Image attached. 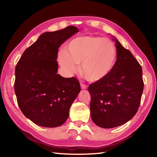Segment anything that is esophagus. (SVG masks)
Returning <instances> with one entry per match:
<instances>
[{
	"label": "esophagus",
	"mask_w": 157,
	"mask_h": 157,
	"mask_svg": "<svg viewBox=\"0 0 157 157\" xmlns=\"http://www.w3.org/2000/svg\"><path fill=\"white\" fill-rule=\"evenodd\" d=\"M80 86H81V88H82V90H84V89L87 88V86L84 85V84H82V83H81V84H80Z\"/></svg>",
	"instance_id": "obj_1"
}]
</instances>
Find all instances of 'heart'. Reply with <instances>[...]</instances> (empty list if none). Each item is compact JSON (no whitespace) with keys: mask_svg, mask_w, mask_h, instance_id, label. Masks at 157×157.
Returning <instances> with one entry per match:
<instances>
[{"mask_svg":"<svg viewBox=\"0 0 157 157\" xmlns=\"http://www.w3.org/2000/svg\"><path fill=\"white\" fill-rule=\"evenodd\" d=\"M65 51L58 54V62L67 75H71L81 64L82 75L88 81L102 82L111 74L117 61V51L111 40L95 36L72 39Z\"/></svg>","mask_w":157,"mask_h":157,"instance_id":"1","label":"heart"}]
</instances>
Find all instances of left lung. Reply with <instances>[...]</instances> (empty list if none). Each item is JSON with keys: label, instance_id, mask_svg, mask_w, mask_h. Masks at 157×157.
<instances>
[{"label": "left lung", "instance_id": "obj_1", "mask_svg": "<svg viewBox=\"0 0 157 157\" xmlns=\"http://www.w3.org/2000/svg\"><path fill=\"white\" fill-rule=\"evenodd\" d=\"M117 61L104 80L88 87L92 121L102 128L125 124L137 113L144 89L142 69L132 52L113 36Z\"/></svg>", "mask_w": 157, "mask_h": 157}]
</instances>
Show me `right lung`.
Returning a JSON list of instances; mask_svg holds the SVG:
<instances>
[{
	"instance_id": "add662e5",
	"label": "right lung",
	"mask_w": 157,
	"mask_h": 157,
	"mask_svg": "<svg viewBox=\"0 0 157 157\" xmlns=\"http://www.w3.org/2000/svg\"><path fill=\"white\" fill-rule=\"evenodd\" d=\"M78 32L71 25L44 33L25 50L16 65L14 88L18 105L36 125L55 128L63 124L81 90L74 77L57 74L56 61L60 46Z\"/></svg>"
}]
</instances>
